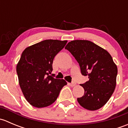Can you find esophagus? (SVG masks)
<instances>
[{"label":"esophagus","instance_id":"esophagus-1","mask_svg":"<svg viewBox=\"0 0 128 128\" xmlns=\"http://www.w3.org/2000/svg\"><path fill=\"white\" fill-rule=\"evenodd\" d=\"M68 85L70 86H71V87H74L76 85V82H72V83H68Z\"/></svg>","mask_w":128,"mask_h":128}]
</instances>
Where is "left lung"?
<instances>
[{
    "mask_svg": "<svg viewBox=\"0 0 128 128\" xmlns=\"http://www.w3.org/2000/svg\"><path fill=\"white\" fill-rule=\"evenodd\" d=\"M66 50L70 51L79 64L81 73L89 80L80 86L84 95L77 98L78 104L88 110H96L110 98L116 84L118 68L110 54L88 40H74Z\"/></svg>",
    "mask_w": 128,
    "mask_h": 128,
    "instance_id": "8db88e82",
    "label": "left lung"
}]
</instances>
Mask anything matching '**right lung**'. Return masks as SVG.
<instances>
[{
	"label": "right lung",
	"instance_id": "1",
	"mask_svg": "<svg viewBox=\"0 0 128 128\" xmlns=\"http://www.w3.org/2000/svg\"><path fill=\"white\" fill-rule=\"evenodd\" d=\"M68 41L46 40L27 47L16 65L20 87L24 98L36 108L53 104L67 82L50 76L54 57Z\"/></svg>",
	"mask_w": 128,
	"mask_h": 128
}]
</instances>
